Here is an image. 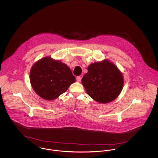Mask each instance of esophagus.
Instances as JSON below:
<instances>
[{
	"mask_svg": "<svg viewBox=\"0 0 158 158\" xmlns=\"http://www.w3.org/2000/svg\"><path fill=\"white\" fill-rule=\"evenodd\" d=\"M81 79H82V77L81 76H77V77H76V81H77V82H81Z\"/></svg>",
	"mask_w": 158,
	"mask_h": 158,
	"instance_id": "34e87169",
	"label": "esophagus"
}]
</instances>
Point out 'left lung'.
I'll return each mask as SVG.
<instances>
[{
	"instance_id": "1",
	"label": "left lung",
	"mask_w": 158,
	"mask_h": 158,
	"mask_svg": "<svg viewBox=\"0 0 158 158\" xmlns=\"http://www.w3.org/2000/svg\"><path fill=\"white\" fill-rule=\"evenodd\" d=\"M82 83L89 97L99 103L106 104L120 95L124 77L114 63L105 59L90 64Z\"/></svg>"
}]
</instances>
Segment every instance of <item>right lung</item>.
<instances>
[{"mask_svg": "<svg viewBox=\"0 0 158 158\" xmlns=\"http://www.w3.org/2000/svg\"><path fill=\"white\" fill-rule=\"evenodd\" d=\"M30 77L34 90L47 101L58 98L76 81L69 66L50 56L42 58L33 64Z\"/></svg>", "mask_w": 158, "mask_h": 158, "instance_id": "right-lung-1", "label": "right lung"}]
</instances>
